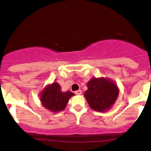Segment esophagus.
<instances>
[{"label": "esophagus", "instance_id": "1", "mask_svg": "<svg viewBox=\"0 0 151 151\" xmlns=\"http://www.w3.org/2000/svg\"><path fill=\"white\" fill-rule=\"evenodd\" d=\"M74 93H75L76 95H80L82 93V91H81V90L79 89V90H77V91H76Z\"/></svg>", "mask_w": 151, "mask_h": 151}]
</instances>
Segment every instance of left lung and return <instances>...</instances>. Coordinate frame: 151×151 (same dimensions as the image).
Here are the masks:
<instances>
[{"mask_svg":"<svg viewBox=\"0 0 151 151\" xmlns=\"http://www.w3.org/2000/svg\"><path fill=\"white\" fill-rule=\"evenodd\" d=\"M88 89L85 92L90 107L97 111H105L116 101L119 89L116 84L104 78H93L87 83Z\"/></svg>","mask_w":151,"mask_h":151,"instance_id":"left-lung-1","label":"left lung"}]
</instances>
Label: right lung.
I'll return each instance as SVG.
<instances>
[{"mask_svg":"<svg viewBox=\"0 0 151 151\" xmlns=\"http://www.w3.org/2000/svg\"><path fill=\"white\" fill-rule=\"evenodd\" d=\"M75 93L67 91L62 92L58 83L55 82L44 88L40 95V101L45 108L52 112H58L64 109L70 98Z\"/></svg>","mask_w":151,"mask_h":151,"instance_id":"1","label":"right lung"}]
</instances>
